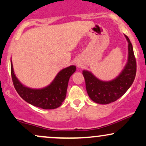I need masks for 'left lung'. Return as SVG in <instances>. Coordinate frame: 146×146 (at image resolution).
<instances>
[{"label": "left lung", "instance_id": "obj_1", "mask_svg": "<svg viewBox=\"0 0 146 146\" xmlns=\"http://www.w3.org/2000/svg\"><path fill=\"white\" fill-rule=\"evenodd\" d=\"M125 36L129 43L128 61L118 76L106 82L99 80L89 71H82L88 95L95 103L108 104L115 102L127 92L134 81L137 71L136 59L132 44L128 36Z\"/></svg>", "mask_w": 146, "mask_h": 146}]
</instances>
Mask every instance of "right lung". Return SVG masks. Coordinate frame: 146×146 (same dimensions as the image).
I'll return each instance as SVG.
<instances>
[{"label":"right lung","mask_w":146,"mask_h":146,"mask_svg":"<svg viewBox=\"0 0 146 146\" xmlns=\"http://www.w3.org/2000/svg\"><path fill=\"white\" fill-rule=\"evenodd\" d=\"M76 66H71L61 70L53 81L47 87L40 89L25 87L14 74L11 61V74L14 87L19 96L32 106L45 110L55 109L62 104L66 96L70 77L76 71Z\"/></svg>","instance_id":"right-lung-1"}]
</instances>
